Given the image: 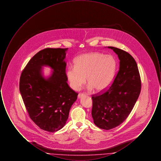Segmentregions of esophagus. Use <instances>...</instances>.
I'll list each match as a JSON object with an SVG mask.
<instances>
[{
    "label": "esophagus",
    "mask_w": 161,
    "mask_h": 161,
    "mask_svg": "<svg viewBox=\"0 0 161 161\" xmlns=\"http://www.w3.org/2000/svg\"><path fill=\"white\" fill-rule=\"evenodd\" d=\"M85 95H86L84 94V93H79V94L78 95V98H82L83 97H84Z\"/></svg>",
    "instance_id": "obj_1"
}]
</instances>
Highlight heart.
I'll return each instance as SVG.
<instances>
[{
    "label": "heart",
    "mask_w": 161,
    "mask_h": 161,
    "mask_svg": "<svg viewBox=\"0 0 161 161\" xmlns=\"http://www.w3.org/2000/svg\"><path fill=\"white\" fill-rule=\"evenodd\" d=\"M116 66V62L112 55L98 53L83 54L76 58L75 67L68 69L66 77L70 86L75 91L85 84L87 78L89 90L95 88L102 92L112 83Z\"/></svg>",
    "instance_id": "obj_1"
}]
</instances>
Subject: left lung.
<instances>
[{
	"label": "left lung",
	"instance_id": "8db88e82",
	"mask_svg": "<svg viewBox=\"0 0 161 161\" xmlns=\"http://www.w3.org/2000/svg\"><path fill=\"white\" fill-rule=\"evenodd\" d=\"M118 55L119 69L106 92L92 97V116L100 129L110 130L123 123L131 112L141 92V78L136 62L128 53L108 46Z\"/></svg>",
	"mask_w": 161,
	"mask_h": 161
}]
</instances>
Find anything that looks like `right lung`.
Wrapping results in <instances>:
<instances>
[{
  "instance_id": "right-lung-1",
  "label": "right lung",
  "mask_w": 161,
  "mask_h": 161,
  "mask_svg": "<svg viewBox=\"0 0 161 161\" xmlns=\"http://www.w3.org/2000/svg\"><path fill=\"white\" fill-rule=\"evenodd\" d=\"M68 48H46L29 61L22 72L19 89L31 119L49 132L62 129L78 93L67 83L66 52ZM52 69L45 77L43 67Z\"/></svg>"
}]
</instances>
